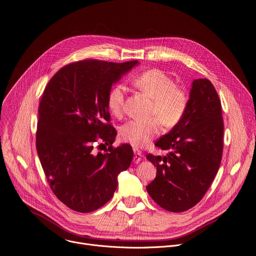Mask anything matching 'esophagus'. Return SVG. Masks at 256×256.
<instances>
[{
	"instance_id": "1",
	"label": "esophagus",
	"mask_w": 256,
	"mask_h": 256,
	"mask_svg": "<svg viewBox=\"0 0 256 256\" xmlns=\"http://www.w3.org/2000/svg\"><path fill=\"white\" fill-rule=\"evenodd\" d=\"M133 150H134L133 162L135 164H138L142 161V152L140 150H137V148H133Z\"/></svg>"
}]
</instances>
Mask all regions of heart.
<instances>
[{
	"label": "heart",
	"mask_w": 256,
	"mask_h": 256,
	"mask_svg": "<svg viewBox=\"0 0 256 256\" xmlns=\"http://www.w3.org/2000/svg\"><path fill=\"white\" fill-rule=\"evenodd\" d=\"M133 86L152 100L150 114L156 118L148 121L131 120L120 128L121 138L135 148L148 144L162 131L178 125L188 108L186 92L175 85L172 78L160 70H148L137 74L132 80ZM125 88L121 84L112 86L106 97V106L112 114H122L125 106Z\"/></svg>",
	"instance_id": "b5f03b06"
}]
</instances>
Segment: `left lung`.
<instances>
[{
  "instance_id": "obj_1",
  "label": "left lung",
  "mask_w": 256,
  "mask_h": 256,
  "mask_svg": "<svg viewBox=\"0 0 256 256\" xmlns=\"http://www.w3.org/2000/svg\"><path fill=\"white\" fill-rule=\"evenodd\" d=\"M154 146L168 154L146 156L156 167V178L146 186L148 194L167 211L188 210L202 200L222 156V104L208 78L194 80L182 121Z\"/></svg>"
}]
</instances>
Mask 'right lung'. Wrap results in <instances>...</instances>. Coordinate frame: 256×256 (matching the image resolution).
I'll use <instances>...</instances> for the list:
<instances>
[{"label": "right lung", "instance_id": "obj_1", "mask_svg": "<svg viewBox=\"0 0 256 256\" xmlns=\"http://www.w3.org/2000/svg\"><path fill=\"white\" fill-rule=\"evenodd\" d=\"M136 64L137 60L72 62L58 70L44 90L36 152L52 192L74 211L92 212L108 203L118 175L130 166L131 146H112L116 131L110 124L106 97L112 84ZM98 139L110 146L104 153L94 148Z\"/></svg>", "mask_w": 256, "mask_h": 256}]
</instances>
